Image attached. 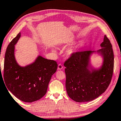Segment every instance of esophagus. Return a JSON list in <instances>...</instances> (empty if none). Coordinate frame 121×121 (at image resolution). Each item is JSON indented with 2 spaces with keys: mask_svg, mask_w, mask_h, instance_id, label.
Listing matches in <instances>:
<instances>
[{
  "mask_svg": "<svg viewBox=\"0 0 121 121\" xmlns=\"http://www.w3.org/2000/svg\"><path fill=\"white\" fill-rule=\"evenodd\" d=\"M63 65H62L61 64V63H59L58 65V69H59V70H60V69H62L63 68Z\"/></svg>",
  "mask_w": 121,
  "mask_h": 121,
  "instance_id": "esophagus-1",
  "label": "esophagus"
}]
</instances>
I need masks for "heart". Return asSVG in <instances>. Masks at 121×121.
Listing matches in <instances>:
<instances>
[{
  "label": "heart",
  "instance_id": "b5f03b06",
  "mask_svg": "<svg viewBox=\"0 0 121 121\" xmlns=\"http://www.w3.org/2000/svg\"><path fill=\"white\" fill-rule=\"evenodd\" d=\"M71 52H72V51H69V53H71Z\"/></svg>",
  "mask_w": 121,
  "mask_h": 121
}]
</instances>
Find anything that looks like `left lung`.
<instances>
[{"instance_id":"1","label":"left lung","mask_w":121,"mask_h":121,"mask_svg":"<svg viewBox=\"0 0 121 121\" xmlns=\"http://www.w3.org/2000/svg\"><path fill=\"white\" fill-rule=\"evenodd\" d=\"M99 52L104 58L99 70L90 72L88 63L91 51H77L65 61V87L68 95L76 102H88L103 93L111 82L114 71V57L112 44L106 35Z\"/></svg>"}]
</instances>
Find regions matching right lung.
Segmentation results:
<instances>
[{
	"mask_svg": "<svg viewBox=\"0 0 121 121\" xmlns=\"http://www.w3.org/2000/svg\"><path fill=\"white\" fill-rule=\"evenodd\" d=\"M20 32L9 44L5 53L4 79L11 92L22 101L32 102L46 93L52 76L56 72V61L38 56L35 62L25 67L18 65L14 57V45L20 37Z\"/></svg>",
	"mask_w": 121,
	"mask_h": 121,
	"instance_id": "add662e5",
	"label": "right lung"
}]
</instances>
